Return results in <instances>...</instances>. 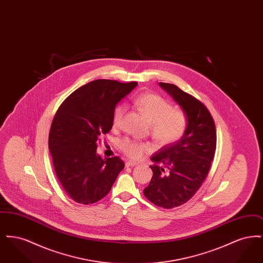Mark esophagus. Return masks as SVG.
Instances as JSON below:
<instances>
[{
	"instance_id": "esophagus-1",
	"label": "esophagus",
	"mask_w": 263,
	"mask_h": 263,
	"mask_svg": "<svg viewBox=\"0 0 263 263\" xmlns=\"http://www.w3.org/2000/svg\"><path fill=\"white\" fill-rule=\"evenodd\" d=\"M138 163L136 162H134V161H127L125 163V165L128 167V166H135V165H137Z\"/></svg>"
}]
</instances>
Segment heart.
Segmentation results:
<instances>
[{"instance_id": "heart-1", "label": "heart", "mask_w": 263, "mask_h": 263, "mask_svg": "<svg viewBox=\"0 0 263 263\" xmlns=\"http://www.w3.org/2000/svg\"><path fill=\"white\" fill-rule=\"evenodd\" d=\"M133 105L151 123L152 137L160 146L177 142L187 128V116L180 109H174L172 104L154 93H142L133 100ZM125 107L119 104L113 113L114 127L121 124ZM120 150L131 159H140L151 151L148 143L125 138L120 142Z\"/></svg>"}]
</instances>
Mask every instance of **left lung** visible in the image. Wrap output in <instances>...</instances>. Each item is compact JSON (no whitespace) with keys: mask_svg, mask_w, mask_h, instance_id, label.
<instances>
[{"mask_svg":"<svg viewBox=\"0 0 263 263\" xmlns=\"http://www.w3.org/2000/svg\"><path fill=\"white\" fill-rule=\"evenodd\" d=\"M187 116L183 136L151 157L153 177L144 189L147 199L171 209L187 202L199 189L211 167L216 129L206 106L172 84L159 83Z\"/></svg>","mask_w":263,"mask_h":263,"instance_id":"obj_1","label":"left lung"}]
</instances>
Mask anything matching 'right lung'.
Returning <instances> with one entry per match:
<instances>
[{"instance_id": "1", "label": "right lung", "mask_w": 263, "mask_h": 263, "mask_svg": "<svg viewBox=\"0 0 263 263\" xmlns=\"http://www.w3.org/2000/svg\"><path fill=\"white\" fill-rule=\"evenodd\" d=\"M137 85L89 82L71 93L55 114L48 140L53 165L64 190L77 203L88 205L103 198L124 168L118 157L101 159L98 142L112 128L117 103Z\"/></svg>"}]
</instances>
